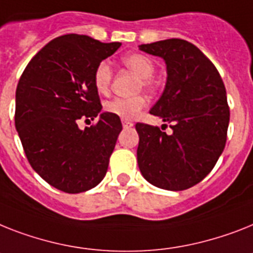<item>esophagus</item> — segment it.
I'll use <instances>...</instances> for the list:
<instances>
[{"mask_svg":"<svg viewBox=\"0 0 253 253\" xmlns=\"http://www.w3.org/2000/svg\"><path fill=\"white\" fill-rule=\"evenodd\" d=\"M123 126H124V128H130V126H133V123H131V122H123Z\"/></svg>","mask_w":253,"mask_h":253,"instance_id":"obj_1","label":"esophagus"}]
</instances>
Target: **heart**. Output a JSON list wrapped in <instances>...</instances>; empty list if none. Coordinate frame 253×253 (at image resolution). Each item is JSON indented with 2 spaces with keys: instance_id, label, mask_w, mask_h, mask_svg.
Segmentation results:
<instances>
[{
  "instance_id": "obj_1",
  "label": "heart",
  "mask_w": 253,
  "mask_h": 253,
  "mask_svg": "<svg viewBox=\"0 0 253 253\" xmlns=\"http://www.w3.org/2000/svg\"><path fill=\"white\" fill-rule=\"evenodd\" d=\"M123 64L138 76L137 89L145 87L152 89L155 81L152 79L155 74V63L150 56L141 53H131L123 58ZM112 80V70L107 62L98 63L93 74V84L98 93H107ZM147 101L143 95H134L130 98H114L104 103V111L118 116L124 122H131L146 107Z\"/></svg>"
}]
</instances>
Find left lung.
Listing matches in <instances>:
<instances>
[{
  "label": "left lung",
  "instance_id": "1",
  "mask_svg": "<svg viewBox=\"0 0 253 253\" xmlns=\"http://www.w3.org/2000/svg\"><path fill=\"white\" fill-rule=\"evenodd\" d=\"M139 49L166 60V89L150 114L170 123L173 130L168 135L159 126L135 124L139 170L154 186L186 190L213 169L225 149L230 108L224 81L214 64L186 40H163Z\"/></svg>",
  "mask_w": 253,
  "mask_h": 253
}]
</instances>
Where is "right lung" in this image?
I'll return each mask as SVG.
<instances>
[{"mask_svg": "<svg viewBox=\"0 0 253 253\" xmlns=\"http://www.w3.org/2000/svg\"><path fill=\"white\" fill-rule=\"evenodd\" d=\"M120 45L76 33L56 37L29 60L19 79L15 128L23 150L40 177L60 191L83 193L106 176L123 129L120 118L103 112L84 131L77 123L101 112L94 70Z\"/></svg>", "mask_w": 253, "mask_h": 253, "instance_id": "obj_1", "label": "right lung"}]
</instances>
